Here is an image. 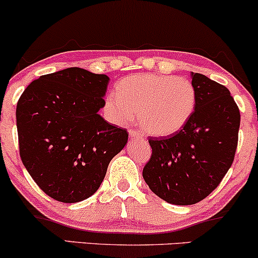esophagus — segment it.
I'll list each match as a JSON object with an SVG mask.
<instances>
[{
    "label": "esophagus",
    "instance_id": "1",
    "mask_svg": "<svg viewBox=\"0 0 258 258\" xmlns=\"http://www.w3.org/2000/svg\"><path fill=\"white\" fill-rule=\"evenodd\" d=\"M130 137H131V138H141L142 136H141V133L137 131V130L131 128V130H130Z\"/></svg>",
    "mask_w": 258,
    "mask_h": 258
}]
</instances>
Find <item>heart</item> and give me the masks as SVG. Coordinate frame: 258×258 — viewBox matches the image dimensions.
<instances>
[{
	"mask_svg": "<svg viewBox=\"0 0 258 258\" xmlns=\"http://www.w3.org/2000/svg\"><path fill=\"white\" fill-rule=\"evenodd\" d=\"M116 97L105 98V111L116 123L131 121L137 112L142 130L156 137L174 135L193 116L198 96L189 80L171 75L143 74L120 80Z\"/></svg>",
	"mask_w": 258,
	"mask_h": 258,
	"instance_id": "1",
	"label": "heart"
}]
</instances>
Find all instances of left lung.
I'll list each match as a JSON object with an SVG mask.
<instances>
[{
  "label": "left lung",
  "instance_id": "left-lung-1",
  "mask_svg": "<svg viewBox=\"0 0 258 258\" xmlns=\"http://www.w3.org/2000/svg\"><path fill=\"white\" fill-rule=\"evenodd\" d=\"M197 108L168 137H150L143 178L154 194L174 205H193L220 185L238 147L240 111L226 86L191 73Z\"/></svg>",
  "mask_w": 258,
  "mask_h": 258
}]
</instances>
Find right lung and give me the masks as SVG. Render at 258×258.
I'll return each instance as SVG.
<instances>
[{"label": "right lung", "mask_w": 258, "mask_h": 258, "mask_svg": "<svg viewBox=\"0 0 258 258\" xmlns=\"http://www.w3.org/2000/svg\"><path fill=\"white\" fill-rule=\"evenodd\" d=\"M108 84L106 75L68 68L34 80L18 100L20 158L52 199L78 203L93 195L127 143L126 128L98 114Z\"/></svg>", "instance_id": "right-lung-1"}]
</instances>
